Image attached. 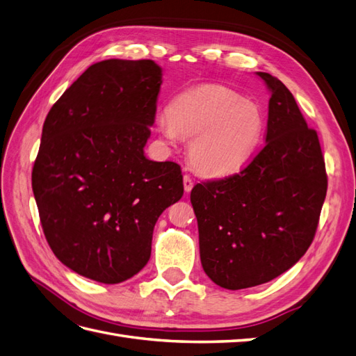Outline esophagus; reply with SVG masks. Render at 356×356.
<instances>
[{"label": "esophagus", "mask_w": 356, "mask_h": 356, "mask_svg": "<svg viewBox=\"0 0 356 356\" xmlns=\"http://www.w3.org/2000/svg\"><path fill=\"white\" fill-rule=\"evenodd\" d=\"M182 182H184V190L186 193H190L193 186H195V182H193L191 177L190 175H184V178H182Z\"/></svg>", "instance_id": "obj_1"}]
</instances>
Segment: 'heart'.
Wrapping results in <instances>:
<instances>
[{"label": "heart", "instance_id": "obj_1", "mask_svg": "<svg viewBox=\"0 0 356 356\" xmlns=\"http://www.w3.org/2000/svg\"><path fill=\"white\" fill-rule=\"evenodd\" d=\"M157 131L168 141L191 138L193 168L209 177L241 170L255 154L266 129L263 110L220 84H200L177 95L169 111L156 117Z\"/></svg>", "mask_w": 356, "mask_h": 356}]
</instances>
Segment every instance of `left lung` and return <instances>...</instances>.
<instances>
[{"instance_id": "obj_1", "label": "left lung", "mask_w": 356, "mask_h": 356, "mask_svg": "<svg viewBox=\"0 0 356 356\" xmlns=\"http://www.w3.org/2000/svg\"><path fill=\"white\" fill-rule=\"evenodd\" d=\"M257 75L272 93L266 145L241 174L196 184L190 195L202 267L225 289L266 284L306 254L328 186L318 134L293 93L273 75Z\"/></svg>"}]
</instances>
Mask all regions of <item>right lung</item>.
<instances>
[{
    "label": "right lung",
    "mask_w": 356,
    "mask_h": 356,
    "mask_svg": "<svg viewBox=\"0 0 356 356\" xmlns=\"http://www.w3.org/2000/svg\"><path fill=\"white\" fill-rule=\"evenodd\" d=\"M160 84L149 59L93 63L42 126L32 168L42 232L58 260L92 281L141 270L157 218L184 193L179 165L144 154Z\"/></svg>",
    "instance_id": "right-lung-1"
}]
</instances>
